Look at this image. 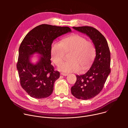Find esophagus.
<instances>
[{"label": "esophagus", "instance_id": "1", "mask_svg": "<svg viewBox=\"0 0 128 128\" xmlns=\"http://www.w3.org/2000/svg\"><path fill=\"white\" fill-rule=\"evenodd\" d=\"M61 75L63 76H68V74H64V73H61Z\"/></svg>", "mask_w": 128, "mask_h": 128}]
</instances>
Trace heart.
<instances>
[{"instance_id": "obj_1", "label": "heart", "mask_w": 128, "mask_h": 128, "mask_svg": "<svg viewBox=\"0 0 128 128\" xmlns=\"http://www.w3.org/2000/svg\"><path fill=\"white\" fill-rule=\"evenodd\" d=\"M50 52L52 60L57 66L63 62L66 52H72L68 58L69 61L63 63L59 68L61 71L66 73L87 70L96 56L94 44L78 34L67 36L62 40L61 42H52Z\"/></svg>"}]
</instances>
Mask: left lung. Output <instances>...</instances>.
<instances>
[{
    "label": "left lung",
    "mask_w": 128,
    "mask_h": 128,
    "mask_svg": "<svg viewBox=\"0 0 128 128\" xmlns=\"http://www.w3.org/2000/svg\"><path fill=\"white\" fill-rule=\"evenodd\" d=\"M88 36L95 46L96 56L90 69L85 74L76 76V81L71 88L72 95L78 99L88 100L98 95L110 73V52L104 36L90 26L73 27Z\"/></svg>",
    "instance_id": "left-lung-1"
}]
</instances>
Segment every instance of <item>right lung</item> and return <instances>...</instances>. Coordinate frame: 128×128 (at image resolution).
<instances>
[{
	"mask_svg": "<svg viewBox=\"0 0 128 128\" xmlns=\"http://www.w3.org/2000/svg\"><path fill=\"white\" fill-rule=\"evenodd\" d=\"M71 32L68 27L42 24L29 31L22 42L16 68L22 88L31 97L42 99L50 96L54 82L60 77V72L51 64L50 47L53 40ZM42 56L36 64L30 62L34 53Z\"/></svg>",
	"mask_w": 128,
	"mask_h": 128,
	"instance_id": "right-lung-1",
	"label": "right lung"
}]
</instances>
